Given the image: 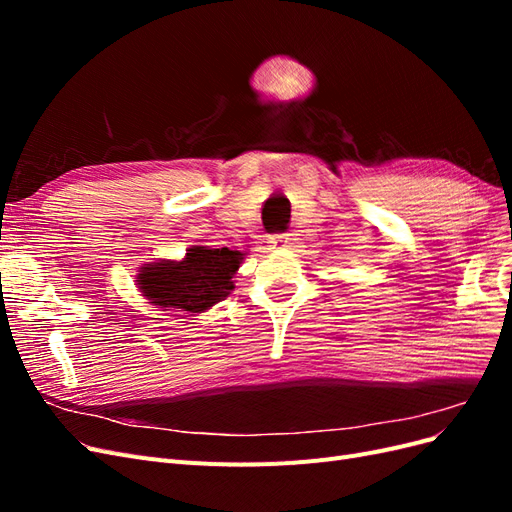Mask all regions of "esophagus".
Segmentation results:
<instances>
[{"label":"esophagus","instance_id":"esophagus-1","mask_svg":"<svg viewBox=\"0 0 512 512\" xmlns=\"http://www.w3.org/2000/svg\"><path fill=\"white\" fill-rule=\"evenodd\" d=\"M267 243H271V247H286L288 245V235H286V232H277V235L269 237Z\"/></svg>","mask_w":512,"mask_h":512}]
</instances>
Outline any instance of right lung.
Returning <instances> with one entry per match:
<instances>
[{"label": "right lung", "mask_w": 512, "mask_h": 512, "mask_svg": "<svg viewBox=\"0 0 512 512\" xmlns=\"http://www.w3.org/2000/svg\"><path fill=\"white\" fill-rule=\"evenodd\" d=\"M241 256L228 247H190L181 262L164 260L143 267L136 282L151 303L198 314L220 303L235 288L232 275L239 269Z\"/></svg>", "instance_id": "1"}]
</instances>
